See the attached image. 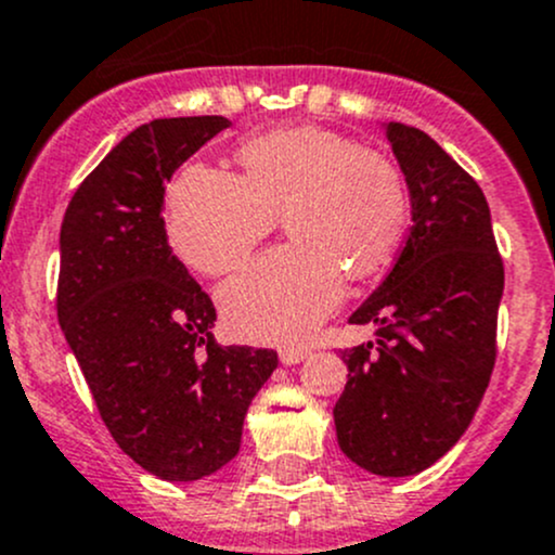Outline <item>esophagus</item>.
<instances>
[{
	"instance_id": "1",
	"label": "esophagus",
	"mask_w": 555,
	"mask_h": 555,
	"mask_svg": "<svg viewBox=\"0 0 555 555\" xmlns=\"http://www.w3.org/2000/svg\"><path fill=\"white\" fill-rule=\"evenodd\" d=\"M308 356H311V348L308 346H284L282 351H279L282 364H300V361L308 359Z\"/></svg>"
}]
</instances>
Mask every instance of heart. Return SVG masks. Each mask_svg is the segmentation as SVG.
Wrapping results in <instances>:
<instances>
[{
  "label": "heart",
  "mask_w": 555,
  "mask_h": 555,
  "mask_svg": "<svg viewBox=\"0 0 555 555\" xmlns=\"http://www.w3.org/2000/svg\"><path fill=\"white\" fill-rule=\"evenodd\" d=\"M242 175L189 165L167 194V236L207 276L229 273L284 212L295 236L220 289L225 324L244 340H300L340 302L346 268L370 276L406 223L399 167L324 127L262 132L238 149Z\"/></svg>",
  "instance_id": "1"
}]
</instances>
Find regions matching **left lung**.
Segmentation results:
<instances>
[{
  "label": "left lung",
  "mask_w": 555,
  "mask_h": 555,
  "mask_svg": "<svg viewBox=\"0 0 555 555\" xmlns=\"http://www.w3.org/2000/svg\"><path fill=\"white\" fill-rule=\"evenodd\" d=\"M385 138L412 196L406 244L351 313L375 343L343 351L348 383L335 404L337 444L359 468L412 476L457 444L498 359L505 268L483 191L417 127Z\"/></svg>",
  "instance_id": "8db88e82"
}]
</instances>
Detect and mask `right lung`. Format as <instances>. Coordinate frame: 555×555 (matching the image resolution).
<instances>
[{"mask_svg": "<svg viewBox=\"0 0 555 555\" xmlns=\"http://www.w3.org/2000/svg\"><path fill=\"white\" fill-rule=\"evenodd\" d=\"M225 116L140 125L95 167L61 225L57 322L121 452L165 481L236 457L271 348L220 346L215 306L167 244V180Z\"/></svg>", "mask_w": 555, "mask_h": 555, "instance_id": "right-lung-1", "label": "right lung"}]
</instances>
